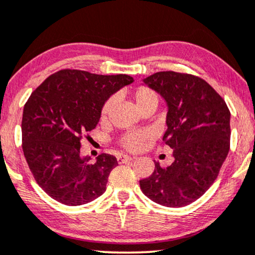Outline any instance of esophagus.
Segmentation results:
<instances>
[{
	"mask_svg": "<svg viewBox=\"0 0 255 255\" xmlns=\"http://www.w3.org/2000/svg\"><path fill=\"white\" fill-rule=\"evenodd\" d=\"M131 160H133V157L129 155H120L118 157L119 163H125V162H128V161H131Z\"/></svg>",
	"mask_w": 255,
	"mask_h": 255,
	"instance_id": "obj_1",
	"label": "esophagus"
}]
</instances>
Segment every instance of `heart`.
Wrapping results in <instances>:
<instances>
[{
	"label": "heart",
	"instance_id": "obj_1",
	"mask_svg": "<svg viewBox=\"0 0 255 255\" xmlns=\"http://www.w3.org/2000/svg\"><path fill=\"white\" fill-rule=\"evenodd\" d=\"M133 100L135 102L137 109L140 112L146 111V109H156L157 105H159V95L154 92L153 89H150L147 86H140L134 90ZM117 104V100L114 96L109 98L107 101L105 102L104 106L101 108V113H100V120L101 122H106L112 115L113 109ZM151 137V134L148 130H133L129 133H126L122 135L120 140H119V144L122 148H125L126 150L129 151H137L142 149L144 143L147 141H149Z\"/></svg>",
	"mask_w": 255,
	"mask_h": 255
}]
</instances>
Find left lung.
<instances>
[{
  "label": "left lung",
  "instance_id": "8db88e82",
  "mask_svg": "<svg viewBox=\"0 0 255 255\" xmlns=\"http://www.w3.org/2000/svg\"><path fill=\"white\" fill-rule=\"evenodd\" d=\"M143 82L167 104L163 141L173 149L174 162L166 168L155 162L140 188L156 204L182 207L204 195L218 178L230 150V109L213 87L191 74L159 72Z\"/></svg>",
  "mask_w": 255,
  "mask_h": 255
}]
</instances>
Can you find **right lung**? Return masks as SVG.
<instances>
[{"mask_svg": "<svg viewBox=\"0 0 255 255\" xmlns=\"http://www.w3.org/2000/svg\"><path fill=\"white\" fill-rule=\"evenodd\" d=\"M133 77L62 69L29 96L22 115V149L37 185L63 205L88 204L107 188L117 157L81 156L83 136L99 124L102 106Z\"/></svg>", "mask_w": 255, "mask_h": 255, "instance_id": "add662e5", "label": "right lung"}]
</instances>
